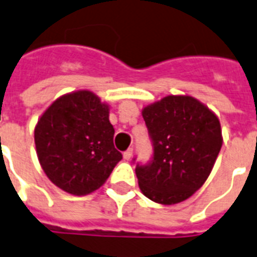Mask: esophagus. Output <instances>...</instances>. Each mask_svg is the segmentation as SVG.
Wrapping results in <instances>:
<instances>
[{
	"instance_id": "1",
	"label": "esophagus",
	"mask_w": 257,
	"mask_h": 257,
	"mask_svg": "<svg viewBox=\"0 0 257 257\" xmlns=\"http://www.w3.org/2000/svg\"><path fill=\"white\" fill-rule=\"evenodd\" d=\"M123 157H124V160H130L131 157H133V149L131 148H128V149L123 153Z\"/></svg>"
}]
</instances>
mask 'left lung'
Here are the masks:
<instances>
[{
	"mask_svg": "<svg viewBox=\"0 0 257 257\" xmlns=\"http://www.w3.org/2000/svg\"><path fill=\"white\" fill-rule=\"evenodd\" d=\"M153 142V160L137 165L142 194L176 204L195 194L211 173L222 146L215 113L192 96H167L142 109Z\"/></svg>",
	"mask_w": 257,
	"mask_h": 257,
	"instance_id": "left-lung-1",
	"label": "left lung"
}]
</instances>
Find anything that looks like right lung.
Instances as JSON below:
<instances>
[{
  "label": "right lung",
  "mask_w": 257,
  "mask_h": 257,
  "mask_svg": "<svg viewBox=\"0 0 257 257\" xmlns=\"http://www.w3.org/2000/svg\"><path fill=\"white\" fill-rule=\"evenodd\" d=\"M109 107L90 90L58 97L35 126L39 163L67 194L88 195L107 181L121 153L113 146Z\"/></svg>",
  "instance_id": "1"
}]
</instances>
